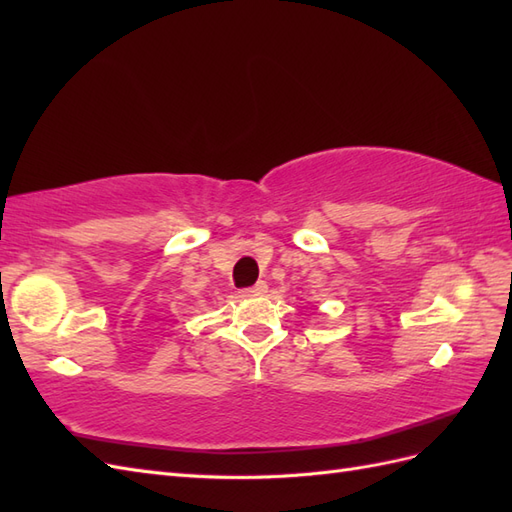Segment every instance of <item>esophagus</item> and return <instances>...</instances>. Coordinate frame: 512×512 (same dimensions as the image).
<instances>
[{"mask_svg":"<svg viewBox=\"0 0 512 512\" xmlns=\"http://www.w3.org/2000/svg\"><path fill=\"white\" fill-rule=\"evenodd\" d=\"M267 292V284L265 282H258V284H254V286H250V288H243L241 290V297H262V294Z\"/></svg>","mask_w":512,"mask_h":512,"instance_id":"obj_1","label":"esophagus"}]
</instances>
